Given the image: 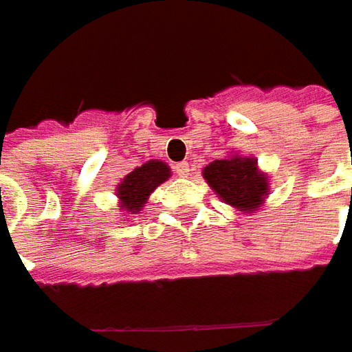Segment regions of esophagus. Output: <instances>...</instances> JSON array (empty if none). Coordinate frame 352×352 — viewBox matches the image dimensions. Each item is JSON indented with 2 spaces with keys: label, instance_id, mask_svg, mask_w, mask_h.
<instances>
[{
  "label": "esophagus",
  "instance_id": "obj_1",
  "mask_svg": "<svg viewBox=\"0 0 352 352\" xmlns=\"http://www.w3.org/2000/svg\"><path fill=\"white\" fill-rule=\"evenodd\" d=\"M174 172H176L180 178H186V176L190 174V164H188V162H178V164L174 166Z\"/></svg>",
  "mask_w": 352,
  "mask_h": 352
}]
</instances>
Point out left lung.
I'll return each instance as SVG.
<instances>
[{"mask_svg": "<svg viewBox=\"0 0 352 352\" xmlns=\"http://www.w3.org/2000/svg\"><path fill=\"white\" fill-rule=\"evenodd\" d=\"M204 178L225 204L247 213L261 208L268 192L266 176L258 172L254 158L233 156L213 160L204 168Z\"/></svg>", "mask_w": 352, "mask_h": 352, "instance_id": "8db88e82", "label": "left lung"}]
</instances>
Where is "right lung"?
<instances>
[{
  "mask_svg": "<svg viewBox=\"0 0 352 352\" xmlns=\"http://www.w3.org/2000/svg\"><path fill=\"white\" fill-rule=\"evenodd\" d=\"M170 168L160 160H148L133 172H129L117 188V196L121 199V208L131 213L141 211L146 197L156 190V186L168 180Z\"/></svg>",
  "mask_w": 352,
  "mask_h": 352,
  "instance_id": "right-lung-1",
  "label": "right lung"
}]
</instances>
